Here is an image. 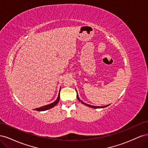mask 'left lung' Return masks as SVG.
<instances>
[{
  "mask_svg": "<svg viewBox=\"0 0 148 148\" xmlns=\"http://www.w3.org/2000/svg\"><path fill=\"white\" fill-rule=\"evenodd\" d=\"M77 98H78V99L79 101H81L82 102V104H84V105H86V106H88V107H92V108H95V109H97V108H104V107H107L109 105H107V106H101V107H99V106H91V105H89V104H85V103L84 102H83V101H82L81 100L79 99V97H78V94H77Z\"/></svg>",
  "mask_w": 148,
  "mask_h": 148,
  "instance_id": "obj_1",
  "label": "left lung"
}]
</instances>
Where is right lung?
<instances>
[{"label": "right lung", "instance_id": "right-lung-1", "mask_svg": "<svg viewBox=\"0 0 148 148\" xmlns=\"http://www.w3.org/2000/svg\"><path fill=\"white\" fill-rule=\"evenodd\" d=\"M59 100H60V91H59V96H58V97H57V99H56V101H55L51 103V104H48V105L44 106H42V107H39V108H36V109H35L34 110H36L37 111H44V110H48L49 109H51V108H52V107L56 106L57 104V103L59 102Z\"/></svg>", "mask_w": 148, "mask_h": 148}]
</instances>
